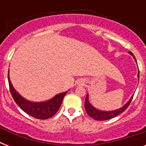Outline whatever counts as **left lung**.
Segmentation results:
<instances>
[{"mask_svg":"<svg viewBox=\"0 0 146 146\" xmlns=\"http://www.w3.org/2000/svg\"><path fill=\"white\" fill-rule=\"evenodd\" d=\"M129 54L133 56V57L134 58V60H136V57H134V55L133 54V53L129 52ZM138 79H139V72L138 73ZM133 96H132L128 102L126 103V104L123 105V107H121L120 108L117 109V110H113V111H101V110H98V109L96 108L95 107L92 106V104L89 102V94H87L86 97V102H85V109L87 113L89 114L91 117H92L93 119L96 120H109V119H111V118H113L117 117V115L120 114L121 113H123V111L127 108V107L129 106L130 102H131L132 99H133Z\"/></svg>","mask_w":146,"mask_h":146,"instance_id":"8db88e82","label":"left lung"}]
</instances>
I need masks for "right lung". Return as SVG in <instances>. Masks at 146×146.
<instances>
[{
    "label": "right lung",
    "instance_id": "add662e5",
    "mask_svg": "<svg viewBox=\"0 0 146 146\" xmlns=\"http://www.w3.org/2000/svg\"><path fill=\"white\" fill-rule=\"evenodd\" d=\"M8 82L10 86V92L15 102L19 105L23 111L28 113L29 115L40 120L48 119L54 115L60 108L64 96L67 93V92H64L62 93L57 94L52 98L44 102H31L20 96V94L16 91V89L13 86L12 83L10 82L9 73H8Z\"/></svg>",
    "mask_w": 146,
    "mask_h": 146
}]
</instances>
